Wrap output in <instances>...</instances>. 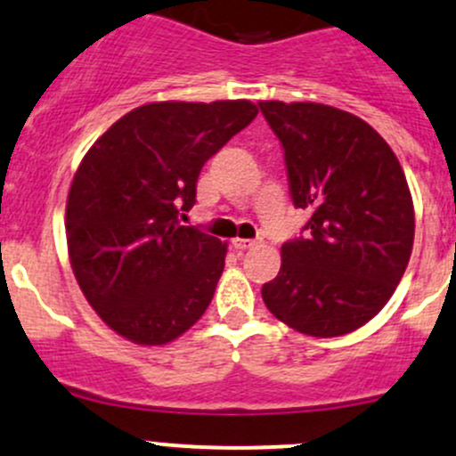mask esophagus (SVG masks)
I'll return each instance as SVG.
<instances>
[{"label":"esophagus","instance_id":"34e87169","mask_svg":"<svg viewBox=\"0 0 456 456\" xmlns=\"http://www.w3.org/2000/svg\"><path fill=\"white\" fill-rule=\"evenodd\" d=\"M252 246H256L255 239H232V248H234V250H237V252L250 250Z\"/></svg>","mask_w":456,"mask_h":456}]
</instances>
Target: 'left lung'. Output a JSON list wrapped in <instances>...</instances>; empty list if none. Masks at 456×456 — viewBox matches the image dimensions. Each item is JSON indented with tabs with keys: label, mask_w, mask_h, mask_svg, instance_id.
Listing matches in <instances>:
<instances>
[{
	"label": "left lung",
	"mask_w": 456,
	"mask_h": 456,
	"mask_svg": "<svg viewBox=\"0 0 456 456\" xmlns=\"http://www.w3.org/2000/svg\"><path fill=\"white\" fill-rule=\"evenodd\" d=\"M285 151L307 237L283 243L265 307L314 338L345 336L388 303L406 272L415 208L400 159L369 123L321 102L261 101Z\"/></svg>",
	"instance_id": "left-lung-1"
}]
</instances>
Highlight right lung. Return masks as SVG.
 Returning a JSON list of instances; mask_svg holds the SVG:
<instances>
[{"label":"right lung","mask_w":456,"mask_h":456,"mask_svg":"<svg viewBox=\"0 0 456 456\" xmlns=\"http://www.w3.org/2000/svg\"><path fill=\"white\" fill-rule=\"evenodd\" d=\"M259 114L250 101H164L135 107L86 153L65 206L78 288L110 330L167 345L213 300L226 243L182 226L197 177Z\"/></svg>","instance_id":"right-lung-1"}]
</instances>
